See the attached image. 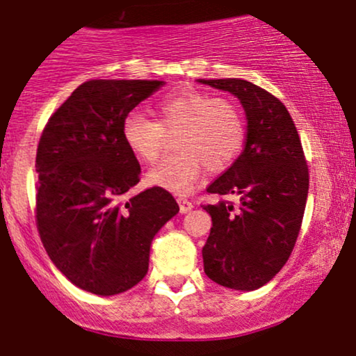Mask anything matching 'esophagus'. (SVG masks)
Returning <instances> with one entry per match:
<instances>
[{"instance_id": "obj_1", "label": "esophagus", "mask_w": 356, "mask_h": 356, "mask_svg": "<svg viewBox=\"0 0 356 356\" xmlns=\"http://www.w3.org/2000/svg\"><path fill=\"white\" fill-rule=\"evenodd\" d=\"M177 201H179V210H181V213H188V211L193 210V203L189 200L177 198Z\"/></svg>"}]
</instances>
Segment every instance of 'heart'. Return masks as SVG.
<instances>
[{
  "instance_id": "heart-1",
  "label": "heart",
  "mask_w": 356,
  "mask_h": 356,
  "mask_svg": "<svg viewBox=\"0 0 356 356\" xmlns=\"http://www.w3.org/2000/svg\"><path fill=\"white\" fill-rule=\"evenodd\" d=\"M158 120L141 111H129L122 122V139L143 163H155L167 145V136L177 132L172 155L149 170L146 181L177 193L193 188L207 167L222 172L234 163L246 141V122L241 110L227 98L186 89L161 99Z\"/></svg>"
}]
</instances>
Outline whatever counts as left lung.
Instances as JSON below:
<instances>
[{
  "mask_svg": "<svg viewBox=\"0 0 356 356\" xmlns=\"http://www.w3.org/2000/svg\"><path fill=\"white\" fill-rule=\"evenodd\" d=\"M241 99L248 117L246 146L207 188L222 196L203 204L211 231L203 246L204 274L231 289L267 284L296 245L308 196V165L289 111L265 89L243 79H200ZM238 195V204L224 200Z\"/></svg>",
  "mask_w": 356,
  "mask_h": 356,
  "instance_id": "left-lung-1",
  "label": "left lung"
}]
</instances>
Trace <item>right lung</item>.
Listing matches in <instances>:
<instances>
[{
	"label": "right lung",
	"instance_id": "add662e5",
	"mask_svg": "<svg viewBox=\"0 0 356 356\" xmlns=\"http://www.w3.org/2000/svg\"><path fill=\"white\" fill-rule=\"evenodd\" d=\"M161 81L91 79L49 117L35 153V225L46 253L77 288L110 296L148 272L149 246L179 211L160 186L132 195L141 165L124 117Z\"/></svg>",
	"mask_w": 356,
	"mask_h": 356
}]
</instances>
